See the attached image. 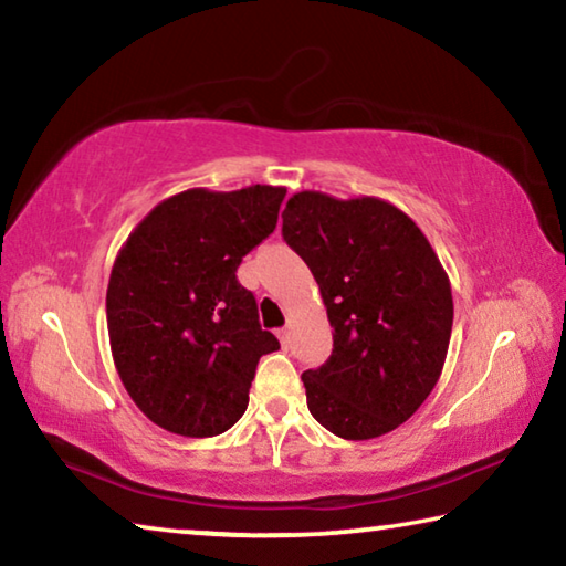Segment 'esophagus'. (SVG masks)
I'll use <instances>...</instances> for the list:
<instances>
[{
	"mask_svg": "<svg viewBox=\"0 0 566 566\" xmlns=\"http://www.w3.org/2000/svg\"><path fill=\"white\" fill-rule=\"evenodd\" d=\"M290 327H282V329H276V339L282 342V347H286V344H290Z\"/></svg>",
	"mask_w": 566,
	"mask_h": 566,
	"instance_id": "esophagus-1",
	"label": "esophagus"
}]
</instances>
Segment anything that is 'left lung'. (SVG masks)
<instances>
[{"label":"left lung","mask_w":566,"mask_h":566,"mask_svg":"<svg viewBox=\"0 0 566 566\" xmlns=\"http://www.w3.org/2000/svg\"><path fill=\"white\" fill-rule=\"evenodd\" d=\"M282 234L319 284L334 349L302 375L306 407L352 442L389 434L442 375L454 302L424 232L379 197L337 199L304 189Z\"/></svg>","instance_id":"1"}]
</instances>
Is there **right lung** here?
I'll return each mask as SVG.
<instances>
[{
  "mask_svg": "<svg viewBox=\"0 0 566 566\" xmlns=\"http://www.w3.org/2000/svg\"><path fill=\"white\" fill-rule=\"evenodd\" d=\"M284 187H195L132 229L107 286L114 367L134 405L181 437H217L249 405L262 354L254 294L237 282L242 256L270 237Z\"/></svg>",
  "mask_w": 566,
  "mask_h": 566,
  "instance_id": "obj_1",
  "label": "right lung"
}]
</instances>
